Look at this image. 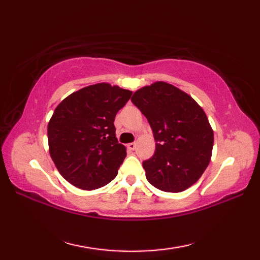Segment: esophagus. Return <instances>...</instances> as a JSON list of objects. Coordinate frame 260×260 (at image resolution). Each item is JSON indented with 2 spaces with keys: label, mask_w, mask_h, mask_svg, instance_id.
Here are the masks:
<instances>
[{
  "label": "esophagus",
  "mask_w": 260,
  "mask_h": 260,
  "mask_svg": "<svg viewBox=\"0 0 260 260\" xmlns=\"http://www.w3.org/2000/svg\"><path fill=\"white\" fill-rule=\"evenodd\" d=\"M127 148L131 151H134L136 148V143H129V144H127Z\"/></svg>",
  "instance_id": "1"
}]
</instances>
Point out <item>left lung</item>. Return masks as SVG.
Listing matches in <instances>:
<instances>
[{
	"label": "left lung",
	"mask_w": 260,
	"mask_h": 260,
	"mask_svg": "<svg viewBox=\"0 0 260 260\" xmlns=\"http://www.w3.org/2000/svg\"><path fill=\"white\" fill-rule=\"evenodd\" d=\"M132 103L147 118L156 142L154 155L143 162L147 181L165 192H181L194 184L213 147V131L203 109L164 81L135 91Z\"/></svg>",
	"instance_id": "left-lung-1"
}]
</instances>
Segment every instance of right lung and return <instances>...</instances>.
<instances>
[{
    "mask_svg": "<svg viewBox=\"0 0 260 260\" xmlns=\"http://www.w3.org/2000/svg\"><path fill=\"white\" fill-rule=\"evenodd\" d=\"M132 93L102 82L73 92L54 109L48 124L49 152L69 183L95 190L117 175L126 148L116 139L114 120Z\"/></svg>",
    "mask_w": 260,
    "mask_h": 260,
    "instance_id": "add662e5",
    "label": "right lung"
}]
</instances>
